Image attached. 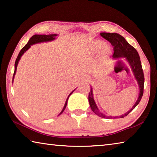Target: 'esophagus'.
Instances as JSON below:
<instances>
[{
  "instance_id": "34e87169",
  "label": "esophagus",
  "mask_w": 157,
  "mask_h": 157,
  "mask_svg": "<svg viewBox=\"0 0 157 157\" xmlns=\"http://www.w3.org/2000/svg\"><path fill=\"white\" fill-rule=\"evenodd\" d=\"M83 78H84V79H89V78H88V77H87L86 75H84Z\"/></svg>"
}]
</instances>
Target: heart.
Instances as JSON below:
<instances>
[{
    "label": "heart",
    "mask_w": 157,
    "mask_h": 157,
    "mask_svg": "<svg viewBox=\"0 0 157 157\" xmlns=\"http://www.w3.org/2000/svg\"><path fill=\"white\" fill-rule=\"evenodd\" d=\"M106 47H107V45H106L105 42L101 41H98L95 42V43L94 44V46H93L92 50L94 52H100L105 50ZM106 52L107 53L109 52V49L106 50Z\"/></svg>",
    "instance_id": "obj_1"
}]
</instances>
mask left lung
I'll use <instances>...</instances> for the list:
<instances>
[{"instance_id":"8db88e82","label":"left lung","mask_w":157,"mask_h":157,"mask_svg":"<svg viewBox=\"0 0 157 157\" xmlns=\"http://www.w3.org/2000/svg\"><path fill=\"white\" fill-rule=\"evenodd\" d=\"M100 35L103 38H105L106 40L109 41L113 47V57L114 58H120V57H125L129 63L131 68L132 69L133 73L134 74V76L137 79L138 84L139 85L140 88V94L139 98L135 103V105L133 106V107L130 109L128 112L123 114L121 116L114 117V118H124L126 116L131 112L134 109L139 105L140 100H141L143 94V89H144V74H143L141 62L140 60V57L137 50L132 46L131 45L128 44L127 41L124 39L123 36H122L120 34L117 33H100ZM89 102L90 107L91 110L96 114L97 116L104 118H111L110 116H106L104 114H102L100 111L98 110L96 105H95L94 98H93L92 89L89 92Z\"/></svg>"}]
</instances>
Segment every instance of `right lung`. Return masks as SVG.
Listing matches in <instances>:
<instances>
[{"mask_svg": "<svg viewBox=\"0 0 157 157\" xmlns=\"http://www.w3.org/2000/svg\"><path fill=\"white\" fill-rule=\"evenodd\" d=\"M57 34H35V35H34L31 37L30 39V40H29L28 43L25 45V46L21 50V51L19 52V54H18V57L17 58V59H16V62H15V64H14V75H13V79H14V76L15 75V73H16V71H17V65H18V61L21 59V57L22 56L23 53H24L26 50L30 48V47L31 46V45L34 44H36V43H40V42H44V41H52L55 39V36H56ZM73 93V92H72ZM71 93V94H72ZM71 94L68 95V97L67 98V100L66 101V103H65V105L64 107H63V109L62 111V112H61L59 115L60 114H62L63 113V111H64V109H66V105H67V102H68V99L70 95H71Z\"/></svg>", "mask_w": 157, "mask_h": 157, "instance_id": "right-lung-1", "label": "right lung"}]
</instances>
